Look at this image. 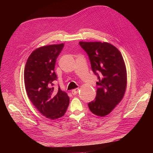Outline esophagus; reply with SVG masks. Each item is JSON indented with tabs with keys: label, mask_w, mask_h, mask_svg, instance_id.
<instances>
[{
	"label": "esophagus",
	"mask_w": 153,
	"mask_h": 153,
	"mask_svg": "<svg viewBox=\"0 0 153 153\" xmlns=\"http://www.w3.org/2000/svg\"><path fill=\"white\" fill-rule=\"evenodd\" d=\"M78 91H79V89H78V88H76V89H74L72 90L71 92H72V95H76L78 93Z\"/></svg>",
	"instance_id": "1"
}]
</instances>
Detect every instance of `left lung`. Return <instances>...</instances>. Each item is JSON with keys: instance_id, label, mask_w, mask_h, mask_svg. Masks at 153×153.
<instances>
[{"instance_id": "8db88e82", "label": "left lung", "mask_w": 153, "mask_h": 153, "mask_svg": "<svg viewBox=\"0 0 153 153\" xmlns=\"http://www.w3.org/2000/svg\"><path fill=\"white\" fill-rule=\"evenodd\" d=\"M79 43L89 56L92 70L99 79L95 99L88 106L94 114L106 116L122 100L126 91V70L122 55L107 42Z\"/></svg>"}]
</instances>
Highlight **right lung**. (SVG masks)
Wrapping results in <instances>:
<instances>
[{
	"label": "right lung",
	"mask_w": 153,
	"mask_h": 153,
	"mask_svg": "<svg viewBox=\"0 0 153 153\" xmlns=\"http://www.w3.org/2000/svg\"><path fill=\"white\" fill-rule=\"evenodd\" d=\"M64 43L37 48L31 53L25 64L24 82L29 99L43 115L51 120L62 117L69 104L68 94L60 88L54 91L57 79L54 72L56 59Z\"/></svg>",
	"instance_id": "right-lung-1"
}]
</instances>
